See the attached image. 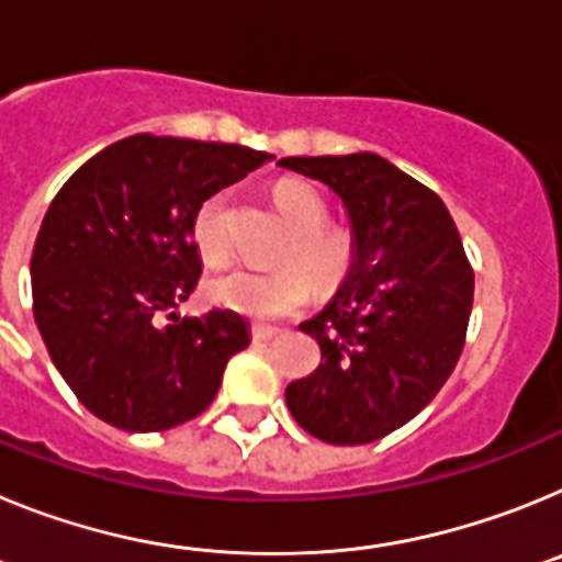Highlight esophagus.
<instances>
[{
    "mask_svg": "<svg viewBox=\"0 0 562 562\" xmlns=\"http://www.w3.org/2000/svg\"><path fill=\"white\" fill-rule=\"evenodd\" d=\"M252 340L261 342V340H272V337L278 335L276 326H261V324H252Z\"/></svg>",
    "mask_w": 562,
    "mask_h": 562,
    "instance_id": "esophagus-1",
    "label": "esophagus"
}]
</instances>
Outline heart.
I'll return each mask as SVG.
<instances>
[{
	"instance_id": "obj_1",
	"label": "heart",
	"mask_w": 562,
	"mask_h": 562,
	"mask_svg": "<svg viewBox=\"0 0 562 562\" xmlns=\"http://www.w3.org/2000/svg\"><path fill=\"white\" fill-rule=\"evenodd\" d=\"M276 205L284 213L292 227L290 245L284 247V261L294 265L278 270H252V267H233V270L213 276L205 284L207 297L216 306L247 315L252 321H276L297 306H304L312 295V281L317 292H331L342 284V278L355 265V238L342 227L326 225L329 207L315 188L304 182H281L276 186ZM227 200L231 193H211L191 222L193 247L205 261L220 265L231 256V233H227ZM310 271L312 279L305 276Z\"/></svg>"
}]
</instances>
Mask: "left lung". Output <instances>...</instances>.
I'll return each mask as SVG.
<instances>
[{
	"label": "left lung",
	"instance_id": "1",
	"mask_svg": "<svg viewBox=\"0 0 562 562\" xmlns=\"http://www.w3.org/2000/svg\"><path fill=\"white\" fill-rule=\"evenodd\" d=\"M349 216L355 265L297 326L321 366L286 385L292 419L329 445H369L414 419L453 374L473 310V270L445 202L380 154L281 157Z\"/></svg>",
	"mask_w": 562,
	"mask_h": 562
}]
</instances>
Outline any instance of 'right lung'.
Segmentation results:
<instances>
[{
  "mask_svg": "<svg viewBox=\"0 0 562 562\" xmlns=\"http://www.w3.org/2000/svg\"><path fill=\"white\" fill-rule=\"evenodd\" d=\"M265 160L231 143L132 134L64 182L33 247V315L98 419L128 434L177 428L211 405L227 360L247 349L238 312L180 317L177 306L202 272L196 207Z\"/></svg>",
  "mask_w": 562,
  "mask_h": 562,
  "instance_id": "add662e5",
  "label": "right lung"
}]
</instances>
